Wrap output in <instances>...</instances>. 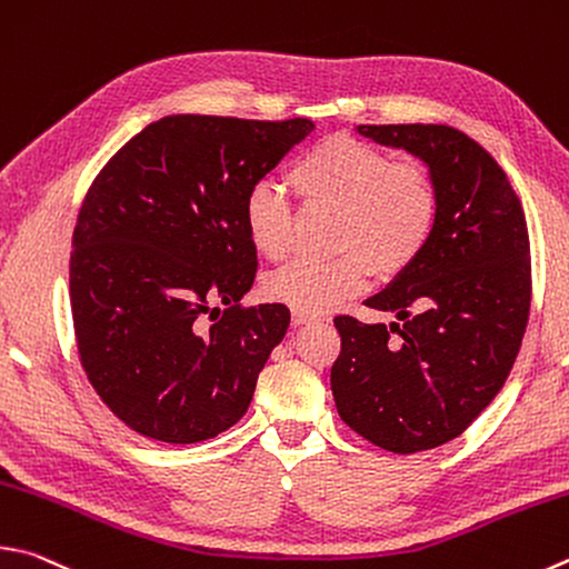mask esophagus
Masks as SVG:
<instances>
[{
    "instance_id": "1",
    "label": "esophagus",
    "mask_w": 569,
    "mask_h": 569,
    "mask_svg": "<svg viewBox=\"0 0 569 569\" xmlns=\"http://www.w3.org/2000/svg\"><path fill=\"white\" fill-rule=\"evenodd\" d=\"M313 320H318L313 313H303V311H293L291 316L293 326H306V323H313Z\"/></svg>"
}]
</instances>
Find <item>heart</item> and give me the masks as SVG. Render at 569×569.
<instances>
[{
    "label": "heart",
    "mask_w": 569,
    "mask_h": 569,
    "mask_svg": "<svg viewBox=\"0 0 569 569\" xmlns=\"http://www.w3.org/2000/svg\"><path fill=\"white\" fill-rule=\"evenodd\" d=\"M288 183L308 209H336L333 243L343 251L328 261L296 258L268 278L266 293L293 311H328L363 291L370 273L400 276L436 233L440 199L426 163L392 161L348 133L298 153ZM243 229L258 253L281 261L291 246V203L271 183L253 186L243 201Z\"/></svg>",
    "instance_id": "heart-1"
}]
</instances>
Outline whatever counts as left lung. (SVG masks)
<instances>
[{"label": "left lung", "instance_id": "obj_1", "mask_svg": "<svg viewBox=\"0 0 569 569\" xmlns=\"http://www.w3.org/2000/svg\"><path fill=\"white\" fill-rule=\"evenodd\" d=\"M358 133L426 161L440 199L428 249L366 301L396 320H333L338 416L410 456L462 436L508 380L530 316V236L505 171L468 133L446 123H363Z\"/></svg>", "mask_w": 569, "mask_h": 569}]
</instances>
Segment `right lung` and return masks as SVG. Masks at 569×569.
<instances>
[{
	"label": "right lung",
	"mask_w": 569,
	"mask_h": 569,
	"mask_svg": "<svg viewBox=\"0 0 569 569\" xmlns=\"http://www.w3.org/2000/svg\"><path fill=\"white\" fill-rule=\"evenodd\" d=\"M316 127L177 113L113 153L81 203L69 298L81 368L123 426L189 446L249 410L291 313L241 306L243 201Z\"/></svg>",
	"instance_id": "obj_1"
}]
</instances>
